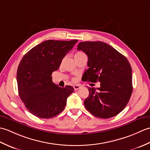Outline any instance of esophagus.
Masks as SVG:
<instances>
[{
  "label": "esophagus",
  "mask_w": 150,
  "mask_h": 150,
  "mask_svg": "<svg viewBox=\"0 0 150 150\" xmlns=\"http://www.w3.org/2000/svg\"><path fill=\"white\" fill-rule=\"evenodd\" d=\"M80 88H81L80 85H74V86H73V88H74L75 90H77Z\"/></svg>",
  "instance_id": "1"
}]
</instances>
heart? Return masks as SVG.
<instances>
[{"label": "heart", "mask_w": 150, "mask_h": 150, "mask_svg": "<svg viewBox=\"0 0 150 150\" xmlns=\"http://www.w3.org/2000/svg\"><path fill=\"white\" fill-rule=\"evenodd\" d=\"M84 56H86V55H85V54H84L83 52H77V53H75V55H74V57H75V60H78V59H81V58H82V57H84Z\"/></svg>", "instance_id": "obj_1"}]
</instances>
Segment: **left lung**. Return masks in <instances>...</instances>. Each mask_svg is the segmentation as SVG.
Wrapping results in <instances>:
<instances>
[{"instance_id": "left-lung-1", "label": "left lung", "mask_w": 150, "mask_h": 150, "mask_svg": "<svg viewBox=\"0 0 150 150\" xmlns=\"http://www.w3.org/2000/svg\"><path fill=\"white\" fill-rule=\"evenodd\" d=\"M77 50H82L88 57L89 68L83 74L82 81L100 83L98 91L88 88L89 96L84 100L85 108L102 119L117 115L126 107L133 91L132 69L128 59L100 41L81 42Z\"/></svg>"}]
</instances>
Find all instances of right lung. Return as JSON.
I'll list each match as a JSON object with an SVG mask.
<instances>
[{"label":"right lung","mask_w":150,"mask_h":150,"mask_svg":"<svg viewBox=\"0 0 150 150\" xmlns=\"http://www.w3.org/2000/svg\"><path fill=\"white\" fill-rule=\"evenodd\" d=\"M77 41L47 40L22 57L17 72L18 95L33 115L49 119L64 109L67 98L74 89L55 85L52 74L59 68L62 60Z\"/></svg>","instance_id":"right-lung-1"}]
</instances>
